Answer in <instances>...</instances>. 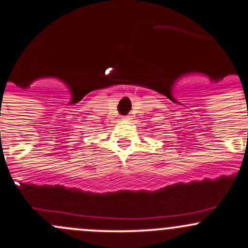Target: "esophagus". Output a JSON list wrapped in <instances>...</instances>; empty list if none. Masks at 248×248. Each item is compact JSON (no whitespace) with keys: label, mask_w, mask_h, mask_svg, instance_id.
Instances as JSON below:
<instances>
[{"label":"esophagus","mask_w":248,"mask_h":248,"mask_svg":"<svg viewBox=\"0 0 248 248\" xmlns=\"http://www.w3.org/2000/svg\"><path fill=\"white\" fill-rule=\"evenodd\" d=\"M123 119H124V121H129V117H123Z\"/></svg>","instance_id":"esophagus-1"}]
</instances>
